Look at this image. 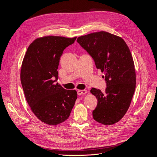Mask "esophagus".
Wrapping results in <instances>:
<instances>
[{
  "label": "esophagus",
  "mask_w": 157,
  "mask_h": 157,
  "mask_svg": "<svg viewBox=\"0 0 157 157\" xmlns=\"http://www.w3.org/2000/svg\"><path fill=\"white\" fill-rule=\"evenodd\" d=\"M86 93H87V91H86V90H78V91H77V93H78V94L79 96L85 94Z\"/></svg>",
  "instance_id": "34e87169"
}]
</instances>
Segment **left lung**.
Here are the masks:
<instances>
[{
	"instance_id": "8db88e82",
	"label": "left lung",
	"mask_w": 157,
	"mask_h": 157,
	"mask_svg": "<svg viewBox=\"0 0 157 157\" xmlns=\"http://www.w3.org/2000/svg\"><path fill=\"white\" fill-rule=\"evenodd\" d=\"M77 42L104 73L106 83L104 93L91 89L98 99L93 117L104 125L114 124L127 113L136 89L135 66L130 50L122 38L106 32L79 36Z\"/></svg>"
}]
</instances>
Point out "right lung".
Returning <instances> with one entry per match:
<instances>
[{"label": "right lung", "mask_w": 157, "mask_h": 157, "mask_svg": "<svg viewBox=\"0 0 157 157\" xmlns=\"http://www.w3.org/2000/svg\"><path fill=\"white\" fill-rule=\"evenodd\" d=\"M76 39L37 38L30 44L22 62L20 80L26 100L37 118L48 125H56L68 119L77 99L75 90L55 84L63 51Z\"/></svg>", "instance_id": "1"}]
</instances>
